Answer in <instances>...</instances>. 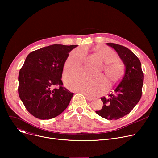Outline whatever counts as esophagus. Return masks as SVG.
<instances>
[{
  "label": "esophagus",
  "instance_id": "34e87169",
  "mask_svg": "<svg viewBox=\"0 0 158 158\" xmlns=\"http://www.w3.org/2000/svg\"><path fill=\"white\" fill-rule=\"evenodd\" d=\"M86 96V99L88 101H92V100H93V98H92V97H89V96H88V95H85Z\"/></svg>",
  "mask_w": 158,
  "mask_h": 158
}]
</instances>
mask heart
Returning a JSON list of instances; mask_svg holds the SVG:
<instances>
[{"label": "heart", "instance_id": "heart-1", "mask_svg": "<svg viewBox=\"0 0 158 158\" xmlns=\"http://www.w3.org/2000/svg\"><path fill=\"white\" fill-rule=\"evenodd\" d=\"M86 56L83 48H78L70 52L64 62V75L72 73L81 69ZM97 57L106 64L104 70L110 82L118 79L122 72V65L117 61V54L109 48H104L97 52ZM66 86L75 92H79L87 95H96L102 92L106 86V81L100 76H88L82 73H77L68 77L65 80Z\"/></svg>", "mask_w": 158, "mask_h": 158}]
</instances>
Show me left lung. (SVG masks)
Instances as JSON below:
<instances>
[{
	"mask_svg": "<svg viewBox=\"0 0 158 158\" xmlns=\"http://www.w3.org/2000/svg\"><path fill=\"white\" fill-rule=\"evenodd\" d=\"M106 45L113 48L125 66L119 83L108 97H102V109L96 113L107 120H117L128 114L139 101L143 84V73L139 60L126 47L113 43Z\"/></svg>",
	"mask_w": 158,
	"mask_h": 158,
	"instance_id": "1",
	"label": "left lung"
}]
</instances>
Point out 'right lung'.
Wrapping results in <instances>:
<instances>
[{
    "mask_svg": "<svg viewBox=\"0 0 158 158\" xmlns=\"http://www.w3.org/2000/svg\"><path fill=\"white\" fill-rule=\"evenodd\" d=\"M77 45H51L27 56L19 75V94L27 110L37 118L48 120L63 113L73 93L62 86L64 62ZM56 85L58 89H54Z\"/></svg>",
    "mask_w": 158,
    "mask_h": 158,
    "instance_id": "right-lung-1",
    "label": "right lung"
}]
</instances>
